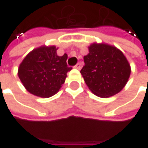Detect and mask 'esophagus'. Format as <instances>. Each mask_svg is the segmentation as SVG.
I'll return each mask as SVG.
<instances>
[{
	"mask_svg": "<svg viewBox=\"0 0 148 148\" xmlns=\"http://www.w3.org/2000/svg\"><path fill=\"white\" fill-rule=\"evenodd\" d=\"M75 68H77V69H81L82 68V65H81V63L79 62V63H77V65L75 66Z\"/></svg>",
	"mask_w": 148,
	"mask_h": 148,
	"instance_id": "1",
	"label": "esophagus"
}]
</instances>
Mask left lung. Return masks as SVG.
Returning a JSON list of instances; mask_svg holds the SVG:
<instances>
[{
  "label": "left lung",
  "mask_w": 148,
  "mask_h": 148,
  "mask_svg": "<svg viewBox=\"0 0 148 148\" xmlns=\"http://www.w3.org/2000/svg\"><path fill=\"white\" fill-rule=\"evenodd\" d=\"M88 49L81 73L89 89L102 98L118 94L130 77L131 67L127 58L116 47L106 43H94Z\"/></svg>",
  "instance_id": "left-lung-1"
}]
</instances>
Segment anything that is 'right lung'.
Segmentation results:
<instances>
[{
	"label": "right lung",
	"mask_w": 148,
	"mask_h": 148,
	"mask_svg": "<svg viewBox=\"0 0 148 148\" xmlns=\"http://www.w3.org/2000/svg\"><path fill=\"white\" fill-rule=\"evenodd\" d=\"M55 46H42L34 49L20 63L18 76L31 94L49 98L56 94L65 82L71 70L66 64L67 55L58 56Z\"/></svg>",
	"instance_id": "right-lung-1"
}]
</instances>
